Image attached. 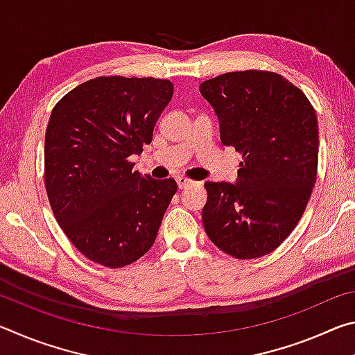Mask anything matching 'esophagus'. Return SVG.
<instances>
[{
    "instance_id": "1",
    "label": "esophagus",
    "mask_w": 355,
    "mask_h": 355,
    "mask_svg": "<svg viewBox=\"0 0 355 355\" xmlns=\"http://www.w3.org/2000/svg\"><path fill=\"white\" fill-rule=\"evenodd\" d=\"M175 180H177V184H178V188H180V189H184V188H188L189 184L194 183V182H192V180L186 178V177H183V175H178Z\"/></svg>"
}]
</instances>
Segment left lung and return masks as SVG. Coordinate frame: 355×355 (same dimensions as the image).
<instances>
[{
	"label": "left lung",
	"instance_id": "obj_1",
	"mask_svg": "<svg viewBox=\"0 0 355 355\" xmlns=\"http://www.w3.org/2000/svg\"><path fill=\"white\" fill-rule=\"evenodd\" d=\"M220 141L243 155L236 184L207 182L202 220L225 254L252 260L285 241L302 218L318 173V120L305 94L268 70L230 71L200 84Z\"/></svg>",
	"mask_w": 355,
	"mask_h": 355
}]
</instances>
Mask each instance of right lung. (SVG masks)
Listing matches in <instances>:
<instances>
[{
    "label": "right lung",
    "mask_w": 355,
    "mask_h": 355,
    "mask_svg": "<svg viewBox=\"0 0 355 355\" xmlns=\"http://www.w3.org/2000/svg\"><path fill=\"white\" fill-rule=\"evenodd\" d=\"M173 84L98 76L53 107L45 133V188L59 227L84 257L116 269L152 248L178 186L133 171L152 142Z\"/></svg>",
    "instance_id": "right-lung-1"
}]
</instances>
